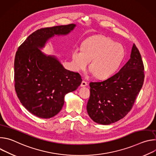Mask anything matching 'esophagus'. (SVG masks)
Instances as JSON below:
<instances>
[{"label": "esophagus", "mask_w": 156, "mask_h": 156, "mask_svg": "<svg viewBox=\"0 0 156 156\" xmlns=\"http://www.w3.org/2000/svg\"><path fill=\"white\" fill-rule=\"evenodd\" d=\"M87 85V83L85 81H83L81 82V87H84V86H86Z\"/></svg>", "instance_id": "34e87169"}]
</instances>
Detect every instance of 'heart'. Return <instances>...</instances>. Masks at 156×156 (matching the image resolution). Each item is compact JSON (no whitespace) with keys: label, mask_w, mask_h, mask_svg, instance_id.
<instances>
[{"label":"heart","mask_w":156,"mask_h":156,"mask_svg":"<svg viewBox=\"0 0 156 156\" xmlns=\"http://www.w3.org/2000/svg\"><path fill=\"white\" fill-rule=\"evenodd\" d=\"M125 53L122 44L104 36H93L83 42L81 49H73V67L76 72L84 71L91 61L90 73L100 79L108 78L119 70Z\"/></svg>","instance_id":"b5f03b06"}]
</instances>
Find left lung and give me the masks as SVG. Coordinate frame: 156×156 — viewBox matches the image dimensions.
Listing matches in <instances>:
<instances>
[{"instance_id":"1","label":"left lung","mask_w":156,"mask_h":156,"mask_svg":"<svg viewBox=\"0 0 156 156\" xmlns=\"http://www.w3.org/2000/svg\"><path fill=\"white\" fill-rule=\"evenodd\" d=\"M144 65L135 44L130 58L107 80L90 83L91 96L87 112L96 123L110 125L123 119L131 109L144 82Z\"/></svg>"}]
</instances>
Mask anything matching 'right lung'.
Returning <instances> with one entry per match:
<instances>
[{"label": "right lung", "mask_w": 156, "mask_h": 156, "mask_svg": "<svg viewBox=\"0 0 156 156\" xmlns=\"http://www.w3.org/2000/svg\"><path fill=\"white\" fill-rule=\"evenodd\" d=\"M75 24L38 30L18 48L15 55V87L23 107L33 115L50 119L61 110L66 94L75 91L82 79L78 73L65 69L56 56L41 49L56 36L68 35Z\"/></svg>", "instance_id": "1"}]
</instances>
